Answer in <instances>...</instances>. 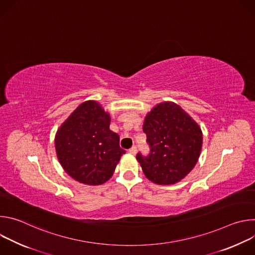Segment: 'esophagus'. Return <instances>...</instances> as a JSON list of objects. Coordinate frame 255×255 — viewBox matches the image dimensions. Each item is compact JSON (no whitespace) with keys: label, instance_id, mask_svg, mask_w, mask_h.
<instances>
[{"label":"esophagus","instance_id":"34e87169","mask_svg":"<svg viewBox=\"0 0 255 255\" xmlns=\"http://www.w3.org/2000/svg\"><path fill=\"white\" fill-rule=\"evenodd\" d=\"M129 153L132 154V155H135L137 153V147L136 146H132L130 149H129Z\"/></svg>","mask_w":255,"mask_h":255}]
</instances>
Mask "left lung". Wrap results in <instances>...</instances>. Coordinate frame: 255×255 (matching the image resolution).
I'll use <instances>...</instances> for the list:
<instances>
[{"mask_svg": "<svg viewBox=\"0 0 255 255\" xmlns=\"http://www.w3.org/2000/svg\"><path fill=\"white\" fill-rule=\"evenodd\" d=\"M150 153L136 155L142 170L157 185H173L183 179L196 165L202 149L200 126L178 105L157 104L145 117Z\"/></svg>", "mask_w": 255, "mask_h": 255, "instance_id": "left-lung-1", "label": "left lung"}]
</instances>
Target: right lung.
I'll list each match as a JSON object with an SVG mask.
<instances>
[{"instance_id":"1","label":"right lung","mask_w":255,"mask_h":255,"mask_svg":"<svg viewBox=\"0 0 255 255\" xmlns=\"http://www.w3.org/2000/svg\"><path fill=\"white\" fill-rule=\"evenodd\" d=\"M111 117L96 101L81 104L55 135L57 158L72 178L90 186L102 185L113 175L126 152L119 135L110 130Z\"/></svg>"}]
</instances>
